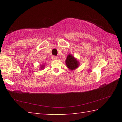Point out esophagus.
Returning a JSON list of instances; mask_svg holds the SVG:
<instances>
[{
  "label": "esophagus",
  "mask_w": 122,
  "mask_h": 122,
  "mask_svg": "<svg viewBox=\"0 0 122 122\" xmlns=\"http://www.w3.org/2000/svg\"><path fill=\"white\" fill-rule=\"evenodd\" d=\"M52 59L53 60H56L57 59V56H52Z\"/></svg>",
  "instance_id": "1"
}]
</instances>
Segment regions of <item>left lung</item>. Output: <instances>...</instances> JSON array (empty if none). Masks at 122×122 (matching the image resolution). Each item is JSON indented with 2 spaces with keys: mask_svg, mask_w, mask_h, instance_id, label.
<instances>
[{
  "mask_svg": "<svg viewBox=\"0 0 122 122\" xmlns=\"http://www.w3.org/2000/svg\"><path fill=\"white\" fill-rule=\"evenodd\" d=\"M66 63L67 67L70 70H74L76 69L79 66V62L76 59L74 58L71 54L68 56L66 60Z\"/></svg>",
  "mask_w": 122,
  "mask_h": 122,
  "instance_id": "obj_1",
  "label": "left lung"
}]
</instances>
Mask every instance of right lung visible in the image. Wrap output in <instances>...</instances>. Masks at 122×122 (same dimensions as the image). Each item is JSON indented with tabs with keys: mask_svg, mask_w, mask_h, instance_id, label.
I'll list each match as a JSON object with an SVG mask.
<instances>
[{
	"mask_svg": "<svg viewBox=\"0 0 122 122\" xmlns=\"http://www.w3.org/2000/svg\"><path fill=\"white\" fill-rule=\"evenodd\" d=\"M43 66H42V67H41V69H43Z\"/></svg>",
	"mask_w": 122,
	"mask_h": 122,
	"instance_id": "add662e5",
	"label": "right lung"
}]
</instances>
